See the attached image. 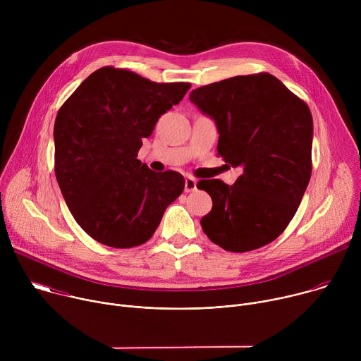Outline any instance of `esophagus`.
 Instances as JSON below:
<instances>
[{"mask_svg": "<svg viewBox=\"0 0 361 361\" xmlns=\"http://www.w3.org/2000/svg\"><path fill=\"white\" fill-rule=\"evenodd\" d=\"M197 190V181L192 177H187L185 178V184H184V191L185 192H191Z\"/></svg>", "mask_w": 361, "mask_h": 361, "instance_id": "obj_1", "label": "esophagus"}]
</instances>
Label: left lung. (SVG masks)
I'll return each instance as SVG.
<instances>
[{
	"mask_svg": "<svg viewBox=\"0 0 361 361\" xmlns=\"http://www.w3.org/2000/svg\"><path fill=\"white\" fill-rule=\"evenodd\" d=\"M190 99L216 121L219 156L243 169L233 185L219 178L197 183L213 200L202 231L233 252L271 243L294 217L312 177L310 109L269 73L195 88Z\"/></svg>",
	"mask_w": 361,
	"mask_h": 361,
	"instance_id": "left-lung-1",
	"label": "left lung"
}]
</instances>
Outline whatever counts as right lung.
<instances>
[{
	"mask_svg": "<svg viewBox=\"0 0 361 361\" xmlns=\"http://www.w3.org/2000/svg\"><path fill=\"white\" fill-rule=\"evenodd\" d=\"M190 87L102 67L61 106L54 124L56 177L73 217L95 241L114 248L144 244L183 192L180 173L152 171L137 152Z\"/></svg>",
	"mask_w": 361,
	"mask_h": 361,
	"instance_id": "add662e5",
	"label": "right lung"
}]
</instances>
